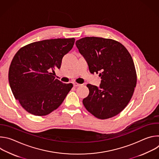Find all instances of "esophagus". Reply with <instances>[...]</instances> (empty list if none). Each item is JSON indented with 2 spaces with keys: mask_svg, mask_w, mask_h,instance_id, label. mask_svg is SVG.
Wrapping results in <instances>:
<instances>
[{
  "mask_svg": "<svg viewBox=\"0 0 159 159\" xmlns=\"http://www.w3.org/2000/svg\"><path fill=\"white\" fill-rule=\"evenodd\" d=\"M80 85H81V84H78V83H76V82L74 83V87H79Z\"/></svg>",
  "mask_w": 159,
  "mask_h": 159,
  "instance_id": "1",
  "label": "esophagus"
}]
</instances>
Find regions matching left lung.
I'll return each mask as SVG.
<instances>
[{
	"label": "left lung",
	"mask_w": 159,
	"mask_h": 159,
	"mask_svg": "<svg viewBox=\"0 0 159 159\" xmlns=\"http://www.w3.org/2000/svg\"><path fill=\"white\" fill-rule=\"evenodd\" d=\"M91 74L99 73V87L87 84L89 94L82 101L95 117L106 120L118 115L128 105L137 85L132 57L120 42L99 37H85L75 43Z\"/></svg>",
	"instance_id": "left-lung-1"
}]
</instances>
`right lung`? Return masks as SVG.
I'll list each match as a JSON object with an SVG mask.
<instances>
[{"mask_svg":"<svg viewBox=\"0 0 159 159\" xmlns=\"http://www.w3.org/2000/svg\"><path fill=\"white\" fill-rule=\"evenodd\" d=\"M75 38L45 39L28 44L14 55L9 71L14 98L26 111L45 116L57 109L73 87L56 79L63 56L72 48Z\"/></svg>","mask_w":159,"mask_h":159,"instance_id":"right-lung-1","label":"right lung"}]
</instances>
